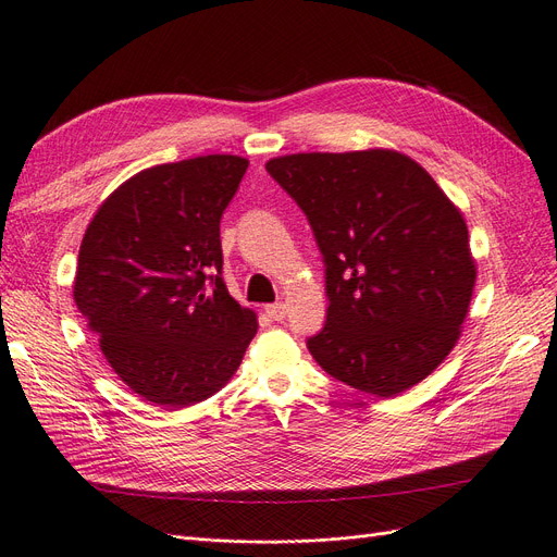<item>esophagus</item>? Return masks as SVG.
Masks as SVG:
<instances>
[{
	"label": "esophagus",
	"mask_w": 557,
	"mask_h": 557,
	"mask_svg": "<svg viewBox=\"0 0 557 557\" xmlns=\"http://www.w3.org/2000/svg\"><path fill=\"white\" fill-rule=\"evenodd\" d=\"M265 314L271 317L273 321H284V317H286V305H284V302H273V305H265Z\"/></svg>",
	"instance_id": "1"
}]
</instances>
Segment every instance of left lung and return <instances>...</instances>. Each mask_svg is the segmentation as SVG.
<instances>
[{"label":"left lung","mask_w":557,"mask_h":557,"mask_svg":"<svg viewBox=\"0 0 557 557\" xmlns=\"http://www.w3.org/2000/svg\"><path fill=\"white\" fill-rule=\"evenodd\" d=\"M265 170L310 220L325 261L327 319L307 348L360 393L418 385L461 337L478 263L459 206L393 149L292 153Z\"/></svg>","instance_id":"obj_1"}]
</instances>
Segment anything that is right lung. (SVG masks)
Returning <instances> with one entry per match:
<instances>
[{
  "label": "right lung",
  "instance_id": "obj_1",
  "mask_svg": "<svg viewBox=\"0 0 557 557\" xmlns=\"http://www.w3.org/2000/svg\"><path fill=\"white\" fill-rule=\"evenodd\" d=\"M250 160L197 156L141 170L98 206L73 298L135 395L185 408L230 383L257 314L220 277V218Z\"/></svg>",
  "mask_w": 557,
  "mask_h": 557
}]
</instances>
